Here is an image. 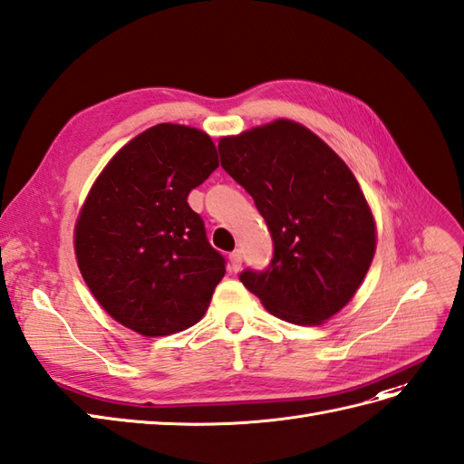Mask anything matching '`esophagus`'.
Wrapping results in <instances>:
<instances>
[{"label":"esophagus","mask_w":464,"mask_h":464,"mask_svg":"<svg viewBox=\"0 0 464 464\" xmlns=\"http://www.w3.org/2000/svg\"><path fill=\"white\" fill-rule=\"evenodd\" d=\"M229 263H231V270L233 272H239L241 270V265H243V255L241 251H233L229 255Z\"/></svg>","instance_id":"34e87169"}]
</instances>
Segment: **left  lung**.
Segmentation results:
<instances>
[{
  "label": "left lung",
  "mask_w": 464,
  "mask_h": 464,
  "mask_svg": "<svg viewBox=\"0 0 464 464\" xmlns=\"http://www.w3.org/2000/svg\"><path fill=\"white\" fill-rule=\"evenodd\" d=\"M219 157L275 245L268 266L246 268L239 280L272 315L324 324L359 290L376 248L372 213L349 166L288 119L221 139Z\"/></svg>",
  "instance_id": "left-lung-1"
}]
</instances>
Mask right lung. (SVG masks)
I'll use <instances>...</instances> for the list:
<instances>
[{"instance_id": "obj_1", "label": "right lung", "mask_w": 464, "mask_h": 464, "mask_svg": "<svg viewBox=\"0 0 464 464\" xmlns=\"http://www.w3.org/2000/svg\"><path fill=\"white\" fill-rule=\"evenodd\" d=\"M219 166L209 135L160 123L119 150L76 223L82 276L115 322L145 337L196 325L225 275L188 194Z\"/></svg>"}]
</instances>
